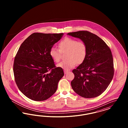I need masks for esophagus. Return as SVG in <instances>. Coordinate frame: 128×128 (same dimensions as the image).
<instances>
[{
	"label": "esophagus",
	"mask_w": 128,
	"mask_h": 128,
	"mask_svg": "<svg viewBox=\"0 0 128 128\" xmlns=\"http://www.w3.org/2000/svg\"><path fill=\"white\" fill-rule=\"evenodd\" d=\"M69 72V71L68 70H64V73L66 74H67V73H68Z\"/></svg>",
	"instance_id": "34e87169"
}]
</instances>
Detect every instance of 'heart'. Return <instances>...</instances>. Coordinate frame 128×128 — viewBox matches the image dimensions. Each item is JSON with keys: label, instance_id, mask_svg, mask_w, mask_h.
I'll return each mask as SVG.
<instances>
[{"label": "heart", "instance_id": "obj_1", "mask_svg": "<svg viewBox=\"0 0 128 128\" xmlns=\"http://www.w3.org/2000/svg\"><path fill=\"white\" fill-rule=\"evenodd\" d=\"M59 49L51 48L49 54L55 62H58L61 59V53L67 52L66 61H62L57 65L64 70H68L75 67L76 64H80L84 61L87 55V48L82 41H77L75 39L67 37L58 44Z\"/></svg>", "mask_w": 128, "mask_h": 128}]
</instances>
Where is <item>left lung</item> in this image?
I'll return each instance as SVG.
<instances>
[{
    "label": "left lung",
    "mask_w": 128,
    "mask_h": 128,
    "mask_svg": "<svg viewBox=\"0 0 128 128\" xmlns=\"http://www.w3.org/2000/svg\"><path fill=\"white\" fill-rule=\"evenodd\" d=\"M67 35L79 38L87 48L84 61L72 70L73 91L83 98L97 97L106 89L113 77L111 51L102 39L88 31L69 32Z\"/></svg>",
    "instance_id": "obj_1"
}]
</instances>
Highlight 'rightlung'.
<instances>
[{
    "mask_svg": "<svg viewBox=\"0 0 128 128\" xmlns=\"http://www.w3.org/2000/svg\"><path fill=\"white\" fill-rule=\"evenodd\" d=\"M63 36V33H33L18 49L13 65L15 82L19 90L32 100L50 98L64 75L61 68H56L49 54Z\"/></svg>",
    "mask_w": 128,
    "mask_h": 128,
    "instance_id": "add662e5",
    "label": "right lung"
}]
</instances>
